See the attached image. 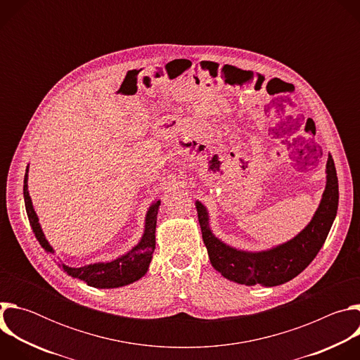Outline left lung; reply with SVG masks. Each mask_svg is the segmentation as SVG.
<instances>
[{
  "label": "left lung",
  "mask_w": 360,
  "mask_h": 360,
  "mask_svg": "<svg viewBox=\"0 0 360 360\" xmlns=\"http://www.w3.org/2000/svg\"><path fill=\"white\" fill-rule=\"evenodd\" d=\"M326 174V188L311 224L292 240L265 252H243L221 242L208 226L207 210L200 202H196L202 239L212 266L226 279L249 286L258 283L276 286L297 276L315 259L336 217L339 185L332 155L328 158Z\"/></svg>",
  "instance_id": "left-lung-1"
}]
</instances>
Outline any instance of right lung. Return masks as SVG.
<instances>
[{"mask_svg": "<svg viewBox=\"0 0 360 360\" xmlns=\"http://www.w3.org/2000/svg\"><path fill=\"white\" fill-rule=\"evenodd\" d=\"M27 172H28V168H27ZM27 172L24 178V200H25V210L30 219V225L39 245L46 252L54 253L53 248H51L49 243L46 242L41 231V226L38 224L37 214L34 212L32 202L28 193ZM160 205H161V200H157L149 208L146 214L143 236L141 242L135 248H132L127 255L108 264H94V265H86L81 268H70L63 265L64 271L70 276L78 278L94 288H118V286L132 283L139 278H142L148 271V266L152 259V253L155 250V228H157V215H158Z\"/></svg>", "mask_w": 360, "mask_h": 360, "instance_id": "add662e5", "label": "right lung"}]
</instances>
